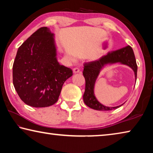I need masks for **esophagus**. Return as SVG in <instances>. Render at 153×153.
<instances>
[{"instance_id":"obj_1","label":"esophagus","mask_w":153,"mask_h":153,"mask_svg":"<svg viewBox=\"0 0 153 153\" xmlns=\"http://www.w3.org/2000/svg\"><path fill=\"white\" fill-rule=\"evenodd\" d=\"M73 72H74V74H77V73H79V69L78 68H77V67H76V68L73 69Z\"/></svg>"}]
</instances>
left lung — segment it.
<instances>
[{
    "label": "left lung",
    "mask_w": 153,
    "mask_h": 153,
    "mask_svg": "<svg viewBox=\"0 0 153 153\" xmlns=\"http://www.w3.org/2000/svg\"><path fill=\"white\" fill-rule=\"evenodd\" d=\"M115 63L125 65L130 67L134 72L136 81L138 67L133 49L130 46H127L115 51L108 52L107 55L101 56L97 60L85 63L83 75L86 80V87L83 99L88 107L98 111H110L116 109L124 104L123 103L117 107H107L98 101L94 94L95 83L100 72L105 66Z\"/></svg>",
    "instance_id": "obj_1"
}]
</instances>
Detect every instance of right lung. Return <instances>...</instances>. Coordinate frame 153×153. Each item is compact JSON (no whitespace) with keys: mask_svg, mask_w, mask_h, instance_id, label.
Returning a JSON list of instances; mask_svg holds the SVG:
<instances>
[{"mask_svg":"<svg viewBox=\"0 0 153 153\" xmlns=\"http://www.w3.org/2000/svg\"><path fill=\"white\" fill-rule=\"evenodd\" d=\"M73 76L59 64L55 34L42 27L18 48L13 65V82L22 101L33 107H46L57 101L64 82Z\"/></svg>","mask_w":153,"mask_h":153,"instance_id":"1","label":"right lung"}]
</instances>
